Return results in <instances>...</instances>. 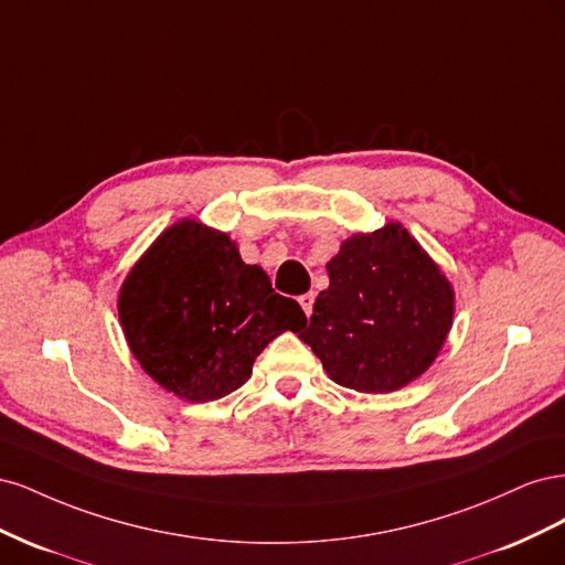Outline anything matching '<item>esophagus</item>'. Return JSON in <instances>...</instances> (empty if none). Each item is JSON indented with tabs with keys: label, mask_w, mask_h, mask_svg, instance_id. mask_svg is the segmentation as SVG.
I'll use <instances>...</instances> for the list:
<instances>
[{
	"label": "esophagus",
	"mask_w": 565,
	"mask_h": 565,
	"mask_svg": "<svg viewBox=\"0 0 565 565\" xmlns=\"http://www.w3.org/2000/svg\"><path fill=\"white\" fill-rule=\"evenodd\" d=\"M313 301H316V295H313V292H306V295L299 297V303H301V309H303L306 316L313 313Z\"/></svg>",
	"instance_id": "1"
}]
</instances>
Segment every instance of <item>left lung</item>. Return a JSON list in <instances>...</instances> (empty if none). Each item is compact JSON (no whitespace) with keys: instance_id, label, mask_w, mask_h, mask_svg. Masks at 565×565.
Segmentation results:
<instances>
[{"instance_id":"8db88e82","label":"left lung","mask_w":565,"mask_h":565,"mask_svg":"<svg viewBox=\"0 0 565 565\" xmlns=\"http://www.w3.org/2000/svg\"><path fill=\"white\" fill-rule=\"evenodd\" d=\"M330 287L299 328L330 377L396 391L434 363L452 324V287L409 233L388 224L353 235L328 264Z\"/></svg>"}]
</instances>
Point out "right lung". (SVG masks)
Wrapping results in <instances>:
<instances>
[{
    "mask_svg": "<svg viewBox=\"0 0 565 565\" xmlns=\"http://www.w3.org/2000/svg\"><path fill=\"white\" fill-rule=\"evenodd\" d=\"M119 320L143 370L177 396L207 403L241 388L254 358L306 324L228 235L195 221L164 231L127 276Z\"/></svg>",
    "mask_w": 565,
    "mask_h": 565,
    "instance_id": "1",
    "label": "right lung"
}]
</instances>
